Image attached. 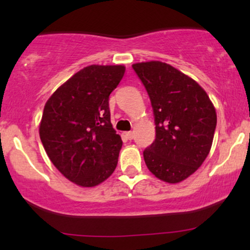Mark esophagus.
I'll return each mask as SVG.
<instances>
[{"mask_svg": "<svg viewBox=\"0 0 250 250\" xmlns=\"http://www.w3.org/2000/svg\"><path fill=\"white\" fill-rule=\"evenodd\" d=\"M125 137H127L128 140H131L134 137V131H127L125 133Z\"/></svg>", "mask_w": 250, "mask_h": 250, "instance_id": "1", "label": "esophagus"}]
</instances>
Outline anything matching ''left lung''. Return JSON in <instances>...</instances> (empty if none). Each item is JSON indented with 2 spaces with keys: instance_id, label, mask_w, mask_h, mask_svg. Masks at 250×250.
<instances>
[{
  "instance_id": "obj_1",
  "label": "left lung",
  "mask_w": 250,
  "mask_h": 250,
  "mask_svg": "<svg viewBox=\"0 0 250 250\" xmlns=\"http://www.w3.org/2000/svg\"><path fill=\"white\" fill-rule=\"evenodd\" d=\"M133 69L153 107L155 141L143 151L157 179L177 183L195 173L213 143L216 111L193 79L160 61L135 63Z\"/></svg>"
}]
</instances>
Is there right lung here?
Wrapping results in <instances>:
<instances>
[{"label":"right lung","instance_id":"add662e5","mask_svg":"<svg viewBox=\"0 0 250 250\" xmlns=\"http://www.w3.org/2000/svg\"><path fill=\"white\" fill-rule=\"evenodd\" d=\"M123 65H89L63 83L43 110L40 137L63 176L94 187L115 170L122 140L110 122L109 95L125 75Z\"/></svg>","mask_w":250,"mask_h":250}]
</instances>
